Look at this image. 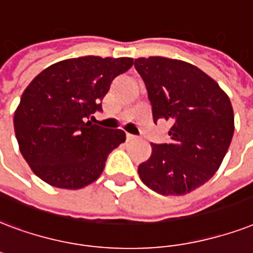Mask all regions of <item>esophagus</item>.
Instances as JSON below:
<instances>
[{"instance_id": "34e87169", "label": "esophagus", "mask_w": 253, "mask_h": 253, "mask_svg": "<svg viewBox=\"0 0 253 253\" xmlns=\"http://www.w3.org/2000/svg\"><path fill=\"white\" fill-rule=\"evenodd\" d=\"M126 140H127V142H134V140H136V136H135V135L127 134L126 135Z\"/></svg>"}]
</instances>
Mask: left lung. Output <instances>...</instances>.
I'll list each match as a JSON object with an SVG mask.
<instances>
[{
	"mask_svg": "<svg viewBox=\"0 0 253 253\" xmlns=\"http://www.w3.org/2000/svg\"><path fill=\"white\" fill-rule=\"evenodd\" d=\"M157 123H172L171 142L151 143V157L138 167L142 182L161 195H186L215 175L234 135L228 95L204 71L184 61L138 58Z\"/></svg>",
	"mask_w": 253,
	"mask_h": 253,
	"instance_id": "left-lung-1",
	"label": "left lung"
}]
</instances>
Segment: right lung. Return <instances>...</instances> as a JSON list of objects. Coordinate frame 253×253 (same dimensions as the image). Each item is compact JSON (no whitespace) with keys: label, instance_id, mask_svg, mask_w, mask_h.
I'll use <instances>...</instances> for the list:
<instances>
[{"label":"right lung","instance_id":"right-lung-1","mask_svg":"<svg viewBox=\"0 0 253 253\" xmlns=\"http://www.w3.org/2000/svg\"><path fill=\"white\" fill-rule=\"evenodd\" d=\"M132 58H71L40 73L14 113L19 151L33 172L58 188H84L101 176L109 154L126 140L122 130L92 125L110 84ZM92 118V117H91Z\"/></svg>","mask_w":253,"mask_h":253}]
</instances>
